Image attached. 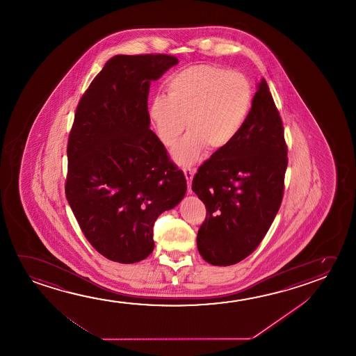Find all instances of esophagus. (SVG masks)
I'll list each match as a JSON object with an SVG mask.
<instances>
[{
	"label": "esophagus",
	"mask_w": 356,
	"mask_h": 356,
	"mask_svg": "<svg viewBox=\"0 0 356 356\" xmlns=\"http://www.w3.org/2000/svg\"><path fill=\"white\" fill-rule=\"evenodd\" d=\"M195 172H196V170L190 169V168H185L184 169V174H185V177H186L187 184H188V192L191 193V181L193 179V175H195Z\"/></svg>",
	"instance_id": "esophagus-1"
}]
</instances>
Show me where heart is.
Segmentation results:
<instances>
[{
  "instance_id": "obj_1",
  "label": "heart",
  "mask_w": 356,
  "mask_h": 356,
  "mask_svg": "<svg viewBox=\"0 0 356 356\" xmlns=\"http://www.w3.org/2000/svg\"><path fill=\"white\" fill-rule=\"evenodd\" d=\"M252 88L243 74L218 65H193L170 76L166 96H155L149 120L177 164L196 163L206 148L220 152L238 137L250 113Z\"/></svg>"
}]
</instances>
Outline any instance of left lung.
Instances as JSON below:
<instances>
[{"label":"left lung","mask_w":356,"mask_h":356,"mask_svg":"<svg viewBox=\"0 0 356 356\" xmlns=\"http://www.w3.org/2000/svg\"><path fill=\"white\" fill-rule=\"evenodd\" d=\"M286 169L282 120L261 79L238 137L212 154L192 181L207 208L197 249L208 264L234 265L257 249L279 212Z\"/></svg>","instance_id":"1"}]
</instances>
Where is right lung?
<instances>
[{"label":"right lung","instance_id":"1","mask_svg":"<svg viewBox=\"0 0 356 356\" xmlns=\"http://www.w3.org/2000/svg\"><path fill=\"white\" fill-rule=\"evenodd\" d=\"M176 64L166 54L115 55L77 106L66 198L90 244L115 263L147 259L154 222L186 193L148 115L150 83Z\"/></svg>","mask_w":356,"mask_h":356}]
</instances>
